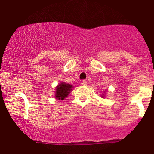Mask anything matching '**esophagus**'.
I'll use <instances>...</instances> for the list:
<instances>
[{
    "instance_id": "1",
    "label": "esophagus",
    "mask_w": 154,
    "mask_h": 154,
    "mask_svg": "<svg viewBox=\"0 0 154 154\" xmlns=\"http://www.w3.org/2000/svg\"><path fill=\"white\" fill-rule=\"evenodd\" d=\"M81 85H82V86H87V82L85 81V80L82 81V82H81Z\"/></svg>"
}]
</instances>
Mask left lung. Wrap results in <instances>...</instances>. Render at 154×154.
Masks as SVG:
<instances>
[{"label": "left lung", "mask_w": 154, "mask_h": 154, "mask_svg": "<svg viewBox=\"0 0 154 154\" xmlns=\"http://www.w3.org/2000/svg\"><path fill=\"white\" fill-rule=\"evenodd\" d=\"M105 92H106V91H104V93H102V95H101V97H102V98H104V97H105V94H104Z\"/></svg>", "instance_id": "obj_1"}]
</instances>
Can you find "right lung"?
Listing matches in <instances>:
<instances>
[{
  "label": "right lung",
  "mask_w": 154,
  "mask_h": 154,
  "mask_svg": "<svg viewBox=\"0 0 154 154\" xmlns=\"http://www.w3.org/2000/svg\"><path fill=\"white\" fill-rule=\"evenodd\" d=\"M74 88L70 84H67L62 82L56 87L55 89V99L58 100H64L66 97H67L71 91Z\"/></svg>",
  "instance_id": "1"
}]
</instances>
